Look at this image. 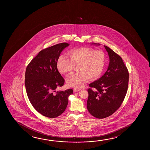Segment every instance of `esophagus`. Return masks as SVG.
<instances>
[{"instance_id":"1","label":"esophagus","mask_w":150,"mask_h":150,"mask_svg":"<svg viewBox=\"0 0 150 150\" xmlns=\"http://www.w3.org/2000/svg\"><path fill=\"white\" fill-rule=\"evenodd\" d=\"M73 91H74L75 92H77V91H80V89L77 88H75L73 89Z\"/></svg>"}]
</instances>
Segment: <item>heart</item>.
I'll return each instance as SVG.
<instances>
[{
  "label": "heart",
  "mask_w": 150,
  "mask_h": 150,
  "mask_svg": "<svg viewBox=\"0 0 150 150\" xmlns=\"http://www.w3.org/2000/svg\"><path fill=\"white\" fill-rule=\"evenodd\" d=\"M67 54L69 59L63 55L59 57L57 63L58 71L62 74H69L77 66L78 72L67 76V86L81 87L89 79L95 80L102 74L106 63V55L103 51L83 47L71 50Z\"/></svg>",
  "instance_id": "heart-1"
}]
</instances>
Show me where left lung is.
Masks as SVG:
<instances>
[{
    "instance_id": "left-lung-1",
    "label": "left lung",
    "mask_w": 150,
    "mask_h": 150,
    "mask_svg": "<svg viewBox=\"0 0 150 150\" xmlns=\"http://www.w3.org/2000/svg\"><path fill=\"white\" fill-rule=\"evenodd\" d=\"M92 44L100 45L93 43ZM109 57L107 71L103 76L89 85L87 107L89 112L98 119L108 117L117 110L127 92L128 69L122 58L109 47L104 45Z\"/></svg>"
}]
</instances>
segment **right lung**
I'll list each match as a JSON object with an SVG mask.
<instances>
[{
  "label": "right lung",
  "mask_w": 150,
  "mask_h": 150,
  "mask_svg": "<svg viewBox=\"0 0 150 150\" xmlns=\"http://www.w3.org/2000/svg\"><path fill=\"white\" fill-rule=\"evenodd\" d=\"M69 44L61 43L42 50L28 64L25 74V86L32 106L41 115L56 118L64 112L72 89L57 91L64 85V79L57 68V61Z\"/></svg>",
  "instance_id": "add662e5"
}]
</instances>
